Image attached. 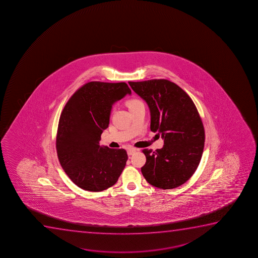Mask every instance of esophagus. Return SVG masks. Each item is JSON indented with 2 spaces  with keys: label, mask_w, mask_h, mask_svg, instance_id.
<instances>
[{
  "label": "esophagus",
  "mask_w": 258,
  "mask_h": 258,
  "mask_svg": "<svg viewBox=\"0 0 258 258\" xmlns=\"http://www.w3.org/2000/svg\"><path fill=\"white\" fill-rule=\"evenodd\" d=\"M137 149H134V148H131V149H127V155H132L133 154H135L136 152H137Z\"/></svg>",
  "instance_id": "obj_1"
}]
</instances>
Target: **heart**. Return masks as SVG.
<instances>
[{"label":"heart","instance_id":"b5f03b06","mask_svg":"<svg viewBox=\"0 0 258 258\" xmlns=\"http://www.w3.org/2000/svg\"><path fill=\"white\" fill-rule=\"evenodd\" d=\"M142 103L141 101L138 100V99H132V100H130L127 102V107L130 108V109H132L133 107L137 106V104H139V103Z\"/></svg>","mask_w":258,"mask_h":258}]
</instances>
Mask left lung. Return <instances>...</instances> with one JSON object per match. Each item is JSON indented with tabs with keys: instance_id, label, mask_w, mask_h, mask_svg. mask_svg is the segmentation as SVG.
Here are the masks:
<instances>
[{
	"instance_id": "obj_1",
	"label": "left lung",
	"mask_w": 258,
	"mask_h": 258,
	"mask_svg": "<svg viewBox=\"0 0 258 258\" xmlns=\"http://www.w3.org/2000/svg\"><path fill=\"white\" fill-rule=\"evenodd\" d=\"M128 84L149 106L150 130L164 140L161 149H143L144 178L162 189L183 185L197 169L203 154L205 131L197 108L185 91L167 79Z\"/></svg>"
}]
</instances>
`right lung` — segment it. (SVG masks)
Segmentation results:
<instances>
[{
    "mask_svg": "<svg viewBox=\"0 0 258 258\" xmlns=\"http://www.w3.org/2000/svg\"><path fill=\"white\" fill-rule=\"evenodd\" d=\"M131 90L126 83L90 82L72 96L61 113L56 149L72 181L86 191L115 185L127 160L124 149L100 146L112 106Z\"/></svg>",
    "mask_w": 258,
    "mask_h": 258,
    "instance_id": "1",
    "label": "right lung"
}]
</instances>
